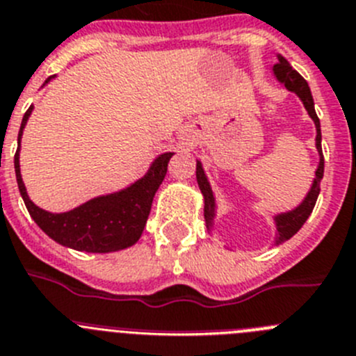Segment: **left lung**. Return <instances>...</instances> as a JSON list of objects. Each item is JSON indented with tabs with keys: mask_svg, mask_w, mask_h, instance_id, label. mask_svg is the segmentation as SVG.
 <instances>
[{
	"mask_svg": "<svg viewBox=\"0 0 356 356\" xmlns=\"http://www.w3.org/2000/svg\"><path fill=\"white\" fill-rule=\"evenodd\" d=\"M278 63L273 67V76L277 78L278 83L286 86L287 90L296 94L300 97V101L303 102L307 113L312 118L314 126H316V149H318L319 154V165L316 168V177H314L312 186L310 190L307 191L305 198H303L300 204H298L294 209L286 211V213H278L273 216L275 227H277V234H275V246L282 245L284 241L291 239L298 230L302 229L303 223L307 222V218L312 213L314 206H316V200L319 197V184H321L323 172H325V159H323V150H321V124H319V118L316 110H314V99L312 94H310L309 83L298 74L296 70L291 67V63L287 62L284 56L277 54ZM197 182L198 188L202 191V197H204V218H206V225L207 230H213L214 225V218H216V198H214L213 188H211L209 181H207V175L204 172V166H202L200 161H197Z\"/></svg>",
	"mask_w": 356,
	"mask_h": 356,
	"instance_id": "obj_1",
	"label": "left lung"
}]
</instances>
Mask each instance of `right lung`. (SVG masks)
Returning <instances> with one entry per match:
<instances>
[{
    "label": "right lung",
    "instance_id": "right-lung-1",
    "mask_svg": "<svg viewBox=\"0 0 356 356\" xmlns=\"http://www.w3.org/2000/svg\"><path fill=\"white\" fill-rule=\"evenodd\" d=\"M53 78L54 76H49L44 85H47ZM31 111H33V106L28 108L22 117L14 166L19 191H21L22 200L26 204L28 213L33 218L35 223L53 241L67 246V248L78 250V252L110 254V252H118V250L133 246L142 236L150 213V206H152V198L165 179L168 161L174 152L159 154L150 163L147 174L124 190L92 198L67 213H49L31 202V198L28 197L26 186L21 177V165H19L21 138Z\"/></svg>",
    "mask_w": 356,
    "mask_h": 356
}]
</instances>
